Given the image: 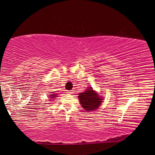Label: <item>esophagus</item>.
<instances>
[{"mask_svg": "<svg viewBox=\"0 0 155 155\" xmlns=\"http://www.w3.org/2000/svg\"><path fill=\"white\" fill-rule=\"evenodd\" d=\"M67 93L70 94H72L73 93H74V91H73V90H70V91H68V92H67Z\"/></svg>", "mask_w": 155, "mask_h": 155, "instance_id": "1", "label": "esophagus"}]
</instances>
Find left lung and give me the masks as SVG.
Wrapping results in <instances>:
<instances>
[{"label":"left lung","mask_w":155,"mask_h":155,"mask_svg":"<svg viewBox=\"0 0 155 155\" xmlns=\"http://www.w3.org/2000/svg\"><path fill=\"white\" fill-rule=\"evenodd\" d=\"M78 98L83 108L87 111H94L98 109L102 103L101 97L91 87L87 89L85 92L80 93Z\"/></svg>","instance_id":"8db88e82"}]
</instances>
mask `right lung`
<instances>
[{
	"label": "right lung",
	"instance_id": "obj_1",
	"mask_svg": "<svg viewBox=\"0 0 155 155\" xmlns=\"http://www.w3.org/2000/svg\"><path fill=\"white\" fill-rule=\"evenodd\" d=\"M55 96H56V94H52L51 96H52V97H51V98H54V97Z\"/></svg>",
	"mask_w": 155,
	"mask_h": 155
}]
</instances>
